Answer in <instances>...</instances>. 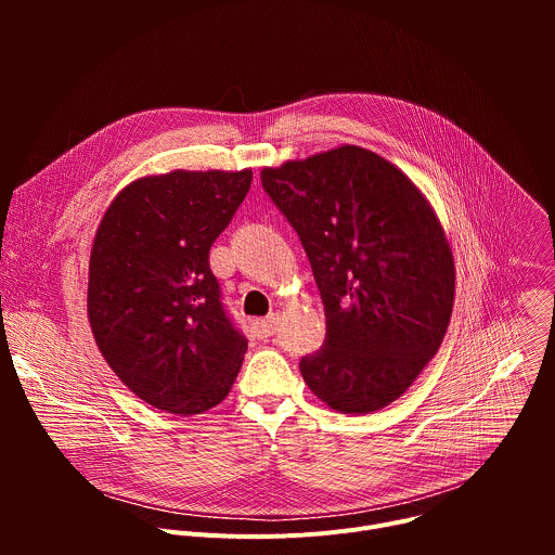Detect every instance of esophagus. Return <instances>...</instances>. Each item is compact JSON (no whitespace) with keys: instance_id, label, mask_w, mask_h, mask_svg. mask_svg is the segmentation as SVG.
Returning a JSON list of instances; mask_svg holds the SVG:
<instances>
[{"instance_id":"1","label":"esophagus","mask_w":555,"mask_h":555,"mask_svg":"<svg viewBox=\"0 0 555 555\" xmlns=\"http://www.w3.org/2000/svg\"><path fill=\"white\" fill-rule=\"evenodd\" d=\"M255 334H257V338L274 336L276 334V315L270 313V315H266V319L255 321Z\"/></svg>"}]
</instances>
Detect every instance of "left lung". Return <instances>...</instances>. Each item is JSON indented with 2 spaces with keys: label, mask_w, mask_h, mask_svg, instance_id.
I'll list each match as a JSON object with an SVG mask.
<instances>
[{
  "label": "left lung",
  "mask_w": 555,
  "mask_h": 555,
  "mask_svg": "<svg viewBox=\"0 0 555 555\" xmlns=\"http://www.w3.org/2000/svg\"><path fill=\"white\" fill-rule=\"evenodd\" d=\"M296 230L327 336L300 358L313 395L340 413L395 402L437 353L452 313L454 261L417 186L377 153L340 146L261 171Z\"/></svg>",
  "instance_id": "obj_1"
}]
</instances>
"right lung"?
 Instances as JSON below:
<instances>
[{
	"instance_id": "add662e5",
	"label": "right lung",
	"mask_w": 555,
	"mask_h": 555,
	"mask_svg": "<svg viewBox=\"0 0 555 555\" xmlns=\"http://www.w3.org/2000/svg\"><path fill=\"white\" fill-rule=\"evenodd\" d=\"M250 184V169L142 178L99 225L88 285L94 340L125 386L155 409L204 413L242 369L248 340L208 255Z\"/></svg>"
}]
</instances>
